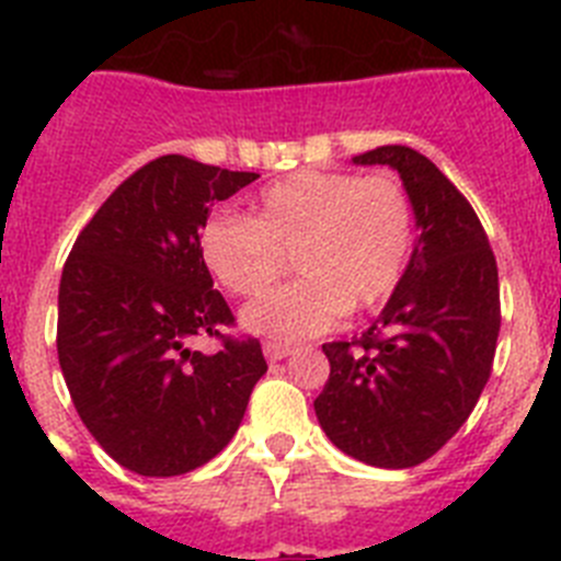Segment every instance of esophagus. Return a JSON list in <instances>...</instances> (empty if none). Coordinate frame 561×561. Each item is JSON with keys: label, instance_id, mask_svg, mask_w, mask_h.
Returning <instances> with one entry per match:
<instances>
[{"label": "esophagus", "instance_id": "esophagus-1", "mask_svg": "<svg viewBox=\"0 0 561 561\" xmlns=\"http://www.w3.org/2000/svg\"><path fill=\"white\" fill-rule=\"evenodd\" d=\"M291 354L289 345H284V342H264V356L270 362H280L286 359V356Z\"/></svg>", "mask_w": 561, "mask_h": 561}]
</instances>
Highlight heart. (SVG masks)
I'll return each mask as SVG.
<instances>
[{"label": "heart", "mask_w": 561, "mask_h": 561, "mask_svg": "<svg viewBox=\"0 0 561 561\" xmlns=\"http://www.w3.org/2000/svg\"><path fill=\"white\" fill-rule=\"evenodd\" d=\"M413 202L390 173L297 171L264 187L250 219L210 216L202 261L236 297H255L295 261V284L247 306L250 331L275 340L325 334L345 311L385 304L413 252Z\"/></svg>", "instance_id": "heart-1"}]
</instances>
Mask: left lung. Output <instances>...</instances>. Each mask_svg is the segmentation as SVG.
<instances>
[{"label":"left lung","mask_w":561,"mask_h":561,"mask_svg":"<svg viewBox=\"0 0 561 561\" xmlns=\"http://www.w3.org/2000/svg\"><path fill=\"white\" fill-rule=\"evenodd\" d=\"M354 162L399 171L419 238L379 320L351 342L323 345L331 374L314 413L345 455L408 469L463 427L489 381L500 334L497 261L478 213L424 153L379 146Z\"/></svg>","instance_id":"1"}]
</instances>
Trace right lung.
<instances>
[{
	"label": "right lung",
	"instance_id": "add662e5",
	"mask_svg": "<svg viewBox=\"0 0 561 561\" xmlns=\"http://www.w3.org/2000/svg\"><path fill=\"white\" fill-rule=\"evenodd\" d=\"M257 180L165 153L134 171L78 236L58 289V362L72 404L126 469L173 478L221 453L266 359L236 323L202 261L216 202ZM216 335V355L193 352Z\"/></svg>",
	"mask_w": 561,
	"mask_h": 561
}]
</instances>
